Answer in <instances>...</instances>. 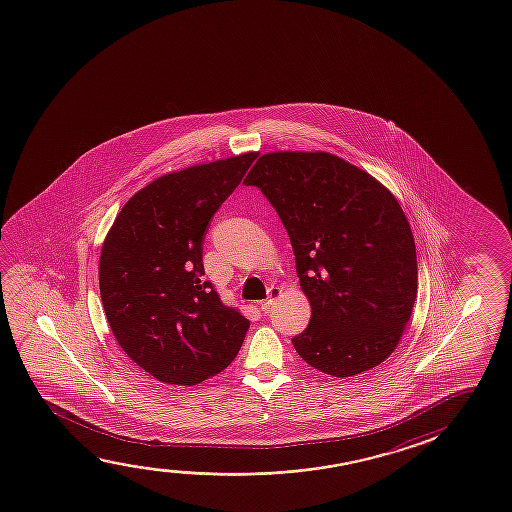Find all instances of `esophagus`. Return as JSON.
<instances>
[{
    "label": "esophagus",
    "instance_id": "34e87169",
    "mask_svg": "<svg viewBox=\"0 0 512 512\" xmlns=\"http://www.w3.org/2000/svg\"><path fill=\"white\" fill-rule=\"evenodd\" d=\"M280 294H282L280 287H271V289H269V298L260 305L262 310H268L269 307H273L276 303V299L280 298Z\"/></svg>",
    "mask_w": 512,
    "mask_h": 512
}]
</instances>
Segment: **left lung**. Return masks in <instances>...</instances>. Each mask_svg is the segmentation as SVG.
<instances>
[{"label":"left lung","instance_id":"8db88e82","mask_svg":"<svg viewBox=\"0 0 512 512\" xmlns=\"http://www.w3.org/2000/svg\"><path fill=\"white\" fill-rule=\"evenodd\" d=\"M284 223L312 317L292 339L299 356L335 378L385 362L417 299V250L397 198L330 152L278 150L244 179Z\"/></svg>","mask_w":512,"mask_h":512}]
</instances>
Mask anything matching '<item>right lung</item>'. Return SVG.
<instances>
[{"label": "right lung", "mask_w": 512, "mask_h": 512, "mask_svg": "<svg viewBox=\"0 0 512 512\" xmlns=\"http://www.w3.org/2000/svg\"><path fill=\"white\" fill-rule=\"evenodd\" d=\"M259 152L165 173L134 193L99 259L104 314L118 346L166 385L191 386L227 369L250 321L204 278L213 214Z\"/></svg>", "instance_id": "add662e5"}]
</instances>
